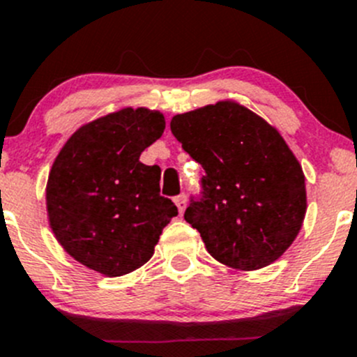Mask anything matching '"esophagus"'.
Returning <instances> with one entry per match:
<instances>
[{"label": "esophagus", "instance_id": "34e87169", "mask_svg": "<svg viewBox=\"0 0 357 357\" xmlns=\"http://www.w3.org/2000/svg\"><path fill=\"white\" fill-rule=\"evenodd\" d=\"M174 202H176V206H178L179 214H183V211L186 209V195H185V193H181V195L176 197Z\"/></svg>", "mask_w": 357, "mask_h": 357}]
</instances>
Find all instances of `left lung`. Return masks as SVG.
<instances>
[{
	"label": "left lung",
	"instance_id": "obj_1",
	"mask_svg": "<svg viewBox=\"0 0 357 357\" xmlns=\"http://www.w3.org/2000/svg\"><path fill=\"white\" fill-rule=\"evenodd\" d=\"M183 150L206 171L185 220L214 259L258 271L282 256L307 211L302 165L278 129L234 101L172 116Z\"/></svg>",
	"mask_w": 357,
	"mask_h": 357
}]
</instances>
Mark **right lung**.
<instances>
[{"instance_id": "right-lung-1", "label": "right lung", "mask_w": 357, "mask_h": 357, "mask_svg": "<svg viewBox=\"0 0 357 357\" xmlns=\"http://www.w3.org/2000/svg\"><path fill=\"white\" fill-rule=\"evenodd\" d=\"M160 112L123 108L79 127L55 157L48 223L69 256L108 278L143 266L178 216L160 195V167L139 162L164 134Z\"/></svg>"}]
</instances>
